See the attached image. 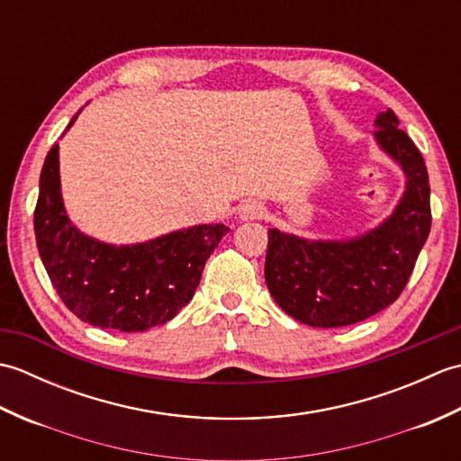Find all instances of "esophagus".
I'll list each match as a JSON object with an SVG mask.
<instances>
[{"instance_id":"1","label":"esophagus","mask_w":461,"mask_h":461,"mask_svg":"<svg viewBox=\"0 0 461 461\" xmlns=\"http://www.w3.org/2000/svg\"><path fill=\"white\" fill-rule=\"evenodd\" d=\"M266 215V205L261 202H246L240 205V218L241 220H261Z\"/></svg>"}]
</instances>
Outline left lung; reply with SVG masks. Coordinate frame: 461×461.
Wrapping results in <instances>:
<instances>
[{"label": "left lung", "instance_id": "obj_1", "mask_svg": "<svg viewBox=\"0 0 461 461\" xmlns=\"http://www.w3.org/2000/svg\"><path fill=\"white\" fill-rule=\"evenodd\" d=\"M378 144L406 172L398 208L375 231L348 241H307L269 230L266 283L277 305L319 329L360 322L400 297L432 225L422 154L398 129L394 111L376 116Z\"/></svg>", "mask_w": 461, "mask_h": 461}]
</instances>
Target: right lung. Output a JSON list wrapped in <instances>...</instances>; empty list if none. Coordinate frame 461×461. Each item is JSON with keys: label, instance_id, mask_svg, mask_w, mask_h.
<instances>
[{"label": "right lung", "instance_id": "add662e5", "mask_svg": "<svg viewBox=\"0 0 461 461\" xmlns=\"http://www.w3.org/2000/svg\"><path fill=\"white\" fill-rule=\"evenodd\" d=\"M33 225L39 256L67 309L89 325L122 332L164 325L178 315L200 285L205 261L230 231L223 223L195 225L121 248L83 236L65 213L57 144L39 178Z\"/></svg>", "mask_w": 461, "mask_h": 461}]
</instances>
